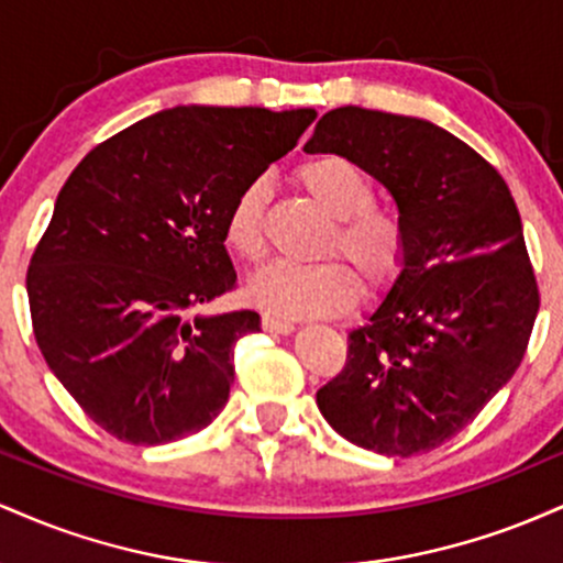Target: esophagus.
Listing matches in <instances>:
<instances>
[{"label":"esophagus","instance_id":"esophagus-1","mask_svg":"<svg viewBox=\"0 0 563 563\" xmlns=\"http://www.w3.org/2000/svg\"><path fill=\"white\" fill-rule=\"evenodd\" d=\"M262 328L267 333H290L294 331V322L275 318V314H262Z\"/></svg>","mask_w":563,"mask_h":563}]
</instances>
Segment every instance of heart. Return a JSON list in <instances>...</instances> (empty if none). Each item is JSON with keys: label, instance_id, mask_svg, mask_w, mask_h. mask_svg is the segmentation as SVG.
Returning <instances> with one entry per match:
<instances>
[{"label": "heart", "instance_id": "heart-1", "mask_svg": "<svg viewBox=\"0 0 563 563\" xmlns=\"http://www.w3.org/2000/svg\"><path fill=\"white\" fill-rule=\"evenodd\" d=\"M307 196L333 217L322 254H344L363 273L371 294H380L402 275L410 249L405 219L376 206L373 179L357 164L335 153L309 156L296 166ZM267 179H249L224 214V243L245 262L264 256ZM363 294L357 273L341 260L318 264L273 262L249 283L251 301L283 318H331L354 307Z\"/></svg>", "mask_w": 563, "mask_h": 563}]
</instances>
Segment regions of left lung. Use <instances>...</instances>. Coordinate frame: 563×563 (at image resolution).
<instances>
[{"label":"left lung","mask_w":563,"mask_h":563,"mask_svg":"<svg viewBox=\"0 0 563 563\" xmlns=\"http://www.w3.org/2000/svg\"><path fill=\"white\" fill-rule=\"evenodd\" d=\"M303 151L376 177L410 235L402 275L349 333L344 371L318 391L320 412L380 455L437 450L508 384L538 318L514 196L474 147L410 115L335 108Z\"/></svg>","instance_id":"1"}]
</instances>
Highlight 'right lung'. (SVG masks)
Listing matches in <instances>:
<instances>
[{
    "mask_svg": "<svg viewBox=\"0 0 563 563\" xmlns=\"http://www.w3.org/2000/svg\"><path fill=\"white\" fill-rule=\"evenodd\" d=\"M312 108L179 106L92 147L70 172L31 256L36 344L92 421L166 444L219 416L235 344L260 314H190L235 288L224 214L294 151Z\"/></svg>",
    "mask_w": 563,
    "mask_h": 563,
    "instance_id": "1",
    "label": "right lung"
}]
</instances>
